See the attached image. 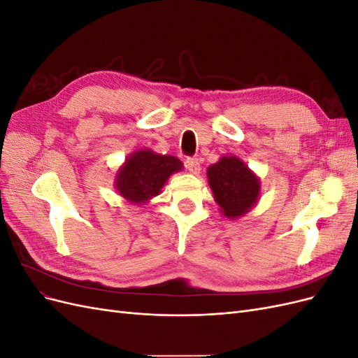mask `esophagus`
Returning a JSON list of instances; mask_svg holds the SVG:
<instances>
[{
	"label": "esophagus",
	"instance_id": "obj_1",
	"mask_svg": "<svg viewBox=\"0 0 358 358\" xmlns=\"http://www.w3.org/2000/svg\"><path fill=\"white\" fill-rule=\"evenodd\" d=\"M185 167H187V170L189 173H192V175H199V173H200V161H199V158H196V157L187 158Z\"/></svg>",
	"mask_w": 358,
	"mask_h": 358
}]
</instances>
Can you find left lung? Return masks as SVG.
<instances>
[{
	"label": "left lung",
	"instance_id": "8db88e82",
	"mask_svg": "<svg viewBox=\"0 0 358 358\" xmlns=\"http://www.w3.org/2000/svg\"><path fill=\"white\" fill-rule=\"evenodd\" d=\"M209 185L227 218L234 220L246 213L259 196V179L234 155L222 157L208 169Z\"/></svg>",
	"mask_w": 358,
	"mask_h": 358
}]
</instances>
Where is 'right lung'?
<instances>
[{"label":"right lung","instance_id":"right-lung-1","mask_svg":"<svg viewBox=\"0 0 358 358\" xmlns=\"http://www.w3.org/2000/svg\"><path fill=\"white\" fill-rule=\"evenodd\" d=\"M182 167V161L176 157L140 149L129 155L117 170L115 187L125 200L142 204L158 196L167 179Z\"/></svg>","mask_w":358,"mask_h":358}]
</instances>
